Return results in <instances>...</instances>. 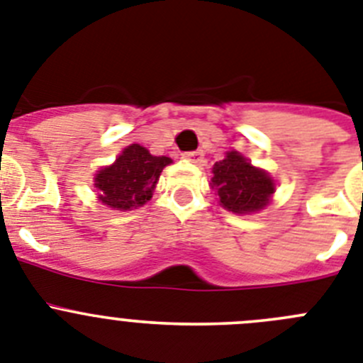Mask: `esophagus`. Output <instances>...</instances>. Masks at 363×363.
I'll return each mask as SVG.
<instances>
[{
	"label": "esophagus",
	"instance_id": "esophagus-1",
	"mask_svg": "<svg viewBox=\"0 0 363 363\" xmlns=\"http://www.w3.org/2000/svg\"><path fill=\"white\" fill-rule=\"evenodd\" d=\"M184 159L188 162H191V164H197V166H202L204 164V153H202V150H197V152H189L186 153Z\"/></svg>",
	"mask_w": 363,
	"mask_h": 363
}]
</instances>
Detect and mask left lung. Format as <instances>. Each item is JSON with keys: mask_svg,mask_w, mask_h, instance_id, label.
Returning <instances> with one entry per match:
<instances>
[{"mask_svg": "<svg viewBox=\"0 0 363 363\" xmlns=\"http://www.w3.org/2000/svg\"><path fill=\"white\" fill-rule=\"evenodd\" d=\"M211 189L218 204L238 215L257 213L269 204L275 194V181L267 172L255 168L244 155L231 150L211 168Z\"/></svg>", "mask_w": 363, "mask_h": 363, "instance_id": "left-lung-1", "label": "left lung"}]
</instances>
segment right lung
Listing matches in <instances>:
<instances>
[{
    "mask_svg": "<svg viewBox=\"0 0 363 363\" xmlns=\"http://www.w3.org/2000/svg\"><path fill=\"white\" fill-rule=\"evenodd\" d=\"M169 162V157L152 155L141 145L126 146L113 164L101 168L96 174L97 199L112 210L128 211L139 208L152 199L161 172Z\"/></svg>",
    "mask_w": 363,
    "mask_h": 363,
    "instance_id": "obj_1",
    "label": "right lung"
}]
</instances>
